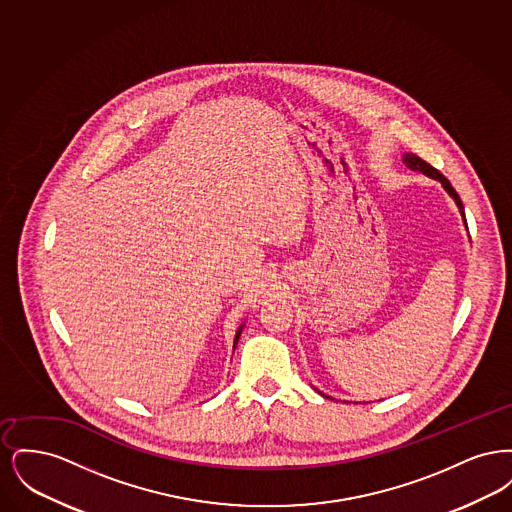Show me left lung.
Instances as JSON below:
<instances>
[{
	"label": "left lung",
	"instance_id": "1",
	"mask_svg": "<svg viewBox=\"0 0 512 512\" xmlns=\"http://www.w3.org/2000/svg\"><path fill=\"white\" fill-rule=\"evenodd\" d=\"M401 159H403V163L407 165V169H411L414 172H422L424 176H428V178H434V180H438L441 182V186H443V190L447 192V194L451 195V199L457 203V207H459V213H461V217H463L464 226H466V219H464V207L463 201H461V197L459 194L455 192V188L451 186V182L438 171V169H434L432 165H428L424 159H420L418 155H414V153H403L401 155ZM468 230V228H466ZM317 390V388H315ZM318 391V390H317ZM322 397H328V395H324L322 391H318ZM328 399H332V397H328Z\"/></svg>",
	"mask_w": 512,
	"mask_h": 512
}]
</instances>
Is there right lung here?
Listing matches in <instances>:
<instances>
[{"mask_svg":"<svg viewBox=\"0 0 512 512\" xmlns=\"http://www.w3.org/2000/svg\"><path fill=\"white\" fill-rule=\"evenodd\" d=\"M245 322H242L240 326H238V330H236V336H234V349H236V345H238V340H240V336H242V330H244Z\"/></svg>","mask_w":512,"mask_h":512,"instance_id":"right-lung-1","label":"right lung"}]
</instances>
